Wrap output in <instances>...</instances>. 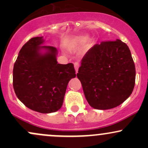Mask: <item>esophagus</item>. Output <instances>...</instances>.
Masks as SVG:
<instances>
[{"label":"esophagus","instance_id":"34e87169","mask_svg":"<svg viewBox=\"0 0 148 148\" xmlns=\"http://www.w3.org/2000/svg\"><path fill=\"white\" fill-rule=\"evenodd\" d=\"M79 62H74V68H75L76 72H78V70H79Z\"/></svg>","mask_w":148,"mask_h":148}]
</instances>
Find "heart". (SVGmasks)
<instances>
[{"mask_svg": "<svg viewBox=\"0 0 148 148\" xmlns=\"http://www.w3.org/2000/svg\"><path fill=\"white\" fill-rule=\"evenodd\" d=\"M88 40V37L82 35V36L76 37L72 40V43L73 44H79V43H84Z\"/></svg>", "mask_w": 148, "mask_h": 148, "instance_id": "1", "label": "heart"}]
</instances>
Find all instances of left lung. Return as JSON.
Wrapping results in <instances>:
<instances>
[{
	"mask_svg": "<svg viewBox=\"0 0 148 148\" xmlns=\"http://www.w3.org/2000/svg\"><path fill=\"white\" fill-rule=\"evenodd\" d=\"M77 77L92 108L106 110L120 105L135 85V64L128 46L120 40L94 45L82 58Z\"/></svg>",
	"mask_w": 148,
	"mask_h": 148,
	"instance_id": "left-lung-1",
	"label": "left lung"
}]
</instances>
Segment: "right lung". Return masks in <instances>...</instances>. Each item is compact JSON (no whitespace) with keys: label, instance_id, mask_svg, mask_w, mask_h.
Wrapping results in <instances>:
<instances>
[{"label":"right lung","instance_id":"1","mask_svg":"<svg viewBox=\"0 0 148 148\" xmlns=\"http://www.w3.org/2000/svg\"><path fill=\"white\" fill-rule=\"evenodd\" d=\"M44 42L43 37H33L22 47L14 64L13 88L25 106L50 113L62 107L67 84L76 73L72 63H58L57 49L41 46Z\"/></svg>","mask_w":148,"mask_h":148}]
</instances>
